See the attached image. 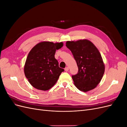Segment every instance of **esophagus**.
I'll return each mask as SVG.
<instances>
[{
  "label": "esophagus",
  "mask_w": 127,
  "mask_h": 127,
  "mask_svg": "<svg viewBox=\"0 0 127 127\" xmlns=\"http://www.w3.org/2000/svg\"><path fill=\"white\" fill-rule=\"evenodd\" d=\"M64 70L66 71H68V70H69V68L68 67H66L64 68Z\"/></svg>",
  "instance_id": "obj_1"
}]
</instances>
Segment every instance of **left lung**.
<instances>
[{"label": "left lung", "instance_id": "1", "mask_svg": "<svg viewBox=\"0 0 127 127\" xmlns=\"http://www.w3.org/2000/svg\"><path fill=\"white\" fill-rule=\"evenodd\" d=\"M66 45L72 52L78 68L77 74L72 76L75 85L84 92L94 89L101 82L105 70L98 49L86 39L67 41Z\"/></svg>", "mask_w": 127, "mask_h": 127}]
</instances>
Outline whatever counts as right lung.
Wrapping results in <instances>:
<instances>
[{
	"label": "right lung",
	"mask_w": 127,
	"mask_h": 127,
	"mask_svg": "<svg viewBox=\"0 0 127 127\" xmlns=\"http://www.w3.org/2000/svg\"><path fill=\"white\" fill-rule=\"evenodd\" d=\"M63 42H42L31 49L24 66V74L29 83L37 90H49L55 85L64 69L55 58L56 50Z\"/></svg>",
	"instance_id": "1"
}]
</instances>
